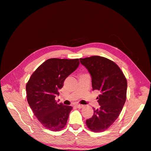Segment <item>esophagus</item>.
Returning <instances> with one entry per match:
<instances>
[{"label": "esophagus", "instance_id": "esophagus-1", "mask_svg": "<svg viewBox=\"0 0 151 151\" xmlns=\"http://www.w3.org/2000/svg\"><path fill=\"white\" fill-rule=\"evenodd\" d=\"M76 106L78 108V109H82L83 107V105L81 104H76Z\"/></svg>", "mask_w": 151, "mask_h": 151}]
</instances>
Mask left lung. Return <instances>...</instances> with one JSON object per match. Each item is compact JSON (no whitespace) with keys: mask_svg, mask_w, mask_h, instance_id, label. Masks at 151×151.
Wrapping results in <instances>:
<instances>
[{"mask_svg":"<svg viewBox=\"0 0 151 151\" xmlns=\"http://www.w3.org/2000/svg\"><path fill=\"white\" fill-rule=\"evenodd\" d=\"M79 60L91 76L93 90L101 92L96 98L100 108H93V115L86 125L92 132H102L112 126L123 109L127 79L118 65L106 58L93 56Z\"/></svg>","mask_w":151,"mask_h":151,"instance_id":"obj_1","label":"left lung"}]
</instances>
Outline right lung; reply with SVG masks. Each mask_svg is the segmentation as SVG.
I'll return each mask as SVG.
<instances>
[{
  "mask_svg": "<svg viewBox=\"0 0 151 151\" xmlns=\"http://www.w3.org/2000/svg\"><path fill=\"white\" fill-rule=\"evenodd\" d=\"M78 58H50L40 65L26 84L27 100L39 122L47 129L58 132L66 125L71 106L58 104L55 96L68 76L77 69Z\"/></svg>",
  "mask_w": 151,
  "mask_h": 151,
  "instance_id": "obj_1",
  "label": "right lung"
}]
</instances>
